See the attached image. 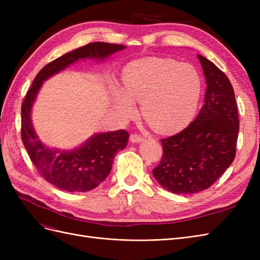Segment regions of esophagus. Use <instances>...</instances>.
<instances>
[{
    "label": "esophagus",
    "instance_id": "34e87169",
    "mask_svg": "<svg viewBox=\"0 0 260 260\" xmlns=\"http://www.w3.org/2000/svg\"><path fill=\"white\" fill-rule=\"evenodd\" d=\"M143 140H144L143 137L140 135H137V133H133V135L130 136V141L132 143H140V142H142Z\"/></svg>",
    "mask_w": 260,
    "mask_h": 260
}]
</instances>
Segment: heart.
Segmentation results:
<instances>
[{
    "mask_svg": "<svg viewBox=\"0 0 260 260\" xmlns=\"http://www.w3.org/2000/svg\"><path fill=\"white\" fill-rule=\"evenodd\" d=\"M124 91L114 93V105L123 116L136 114L133 100L142 102L145 119L159 132L184 128L199 108L203 81L198 69L167 58H143L123 70Z\"/></svg>",
    "mask_w": 260,
    "mask_h": 260,
    "instance_id": "b5f03b06",
    "label": "heart"
}]
</instances>
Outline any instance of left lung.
<instances>
[{"mask_svg":"<svg viewBox=\"0 0 260 260\" xmlns=\"http://www.w3.org/2000/svg\"><path fill=\"white\" fill-rule=\"evenodd\" d=\"M207 89L205 103L187 127L161 139L162 157L153 176L175 194H194L210 187L234 160L239 114L233 86L214 62L198 55Z\"/></svg>","mask_w":260,"mask_h":260,"instance_id":"8db88e82","label":"left lung"}]
</instances>
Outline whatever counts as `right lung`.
I'll list each match as a JSON object with an SVG mask.
<instances>
[{"label":"right lung","mask_w":260,"mask_h":260,"mask_svg":"<svg viewBox=\"0 0 260 260\" xmlns=\"http://www.w3.org/2000/svg\"><path fill=\"white\" fill-rule=\"evenodd\" d=\"M125 49L122 44L89 43L54 59L36 76L21 105V140L31 161L43 179L67 192H86L104 181L113 167L114 157L127 145L129 133L117 130L93 136L72 151L50 148L39 140L31 122V108L43 81L73 62L83 58L104 59Z\"/></svg>","instance_id":"obj_1"}]
</instances>
